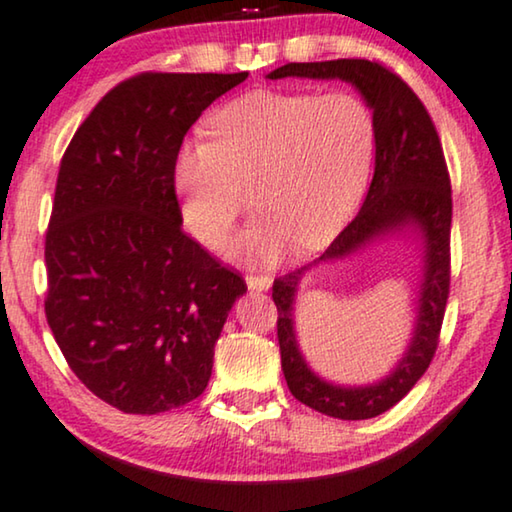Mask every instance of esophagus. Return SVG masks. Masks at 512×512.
Returning <instances> with one entry per match:
<instances>
[{
    "label": "esophagus",
    "instance_id": "obj_1",
    "mask_svg": "<svg viewBox=\"0 0 512 512\" xmlns=\"http://www.w3.org/2000/svg\"><path fill=\"white\" fill-rule=\"evenodd\" d=\"M246 283H248L250 290L264 292V290H269V287H271V278L269 276H255V273H248Z\"/></svg>",
    "mask_w": 512,
    "mask_h": 512
}]
</instances>
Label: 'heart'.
<instances>
[{"mask_svg":"<svg viewBox=\"0 0 512 512\" xmlns=\"http://www.w3.org/2000/svg\"><path fill=\"white\" fill-rule=\"evenodd\" d=\"M206 129L211 141L183 143L174 167L183 225L201 246H220L248 185L259 213L227 250L250 262L327 246L355 215L376 150V118L355 92L253 90L215 109Z\"/></svg>","mask_w":512,"mask_h":512,"instance_id":"1","label":"heart"}]
</instances>
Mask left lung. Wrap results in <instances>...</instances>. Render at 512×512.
Masks as SVG:
<instances>
[{
    "label": "left lung",
    "mask_w": 512,
    "mask_h": 512,
    "mask_svg": "<svg viewBox=\"0 0 512 512\" xmlns=\"http://www.w3.org/2000/svg\"><path fill=\"white\" fill-rule=\"evenodd\" d=\"M315 78L350 83L376 118V169L362 211L311 264L273 280L278 308L280 364L294 399L338 420H369L413 390L434 359L445 304L450 294V176L434 122L424 104L401 78L369 60L290 62L271 71L278 78ZM410 228L423 241V283L418 295L416 329L400 364L378 384L345 388L320 379L305 364L293 331V304L300 278L313 265L335 261L383 235Z\"/></svg>",
    "instance_id": "1"
}]
</instances>
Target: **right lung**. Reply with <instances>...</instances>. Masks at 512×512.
I'll return each instance as SVG.
<instances>
[{
  "label": "right lung",
  "instance_id": "add662e5",
  "mask_svg": "<svg viewBox=\"0 0 512 512\" xmlns=\"http://www.w3.org/2000/svg\"><path fill=\"white\" fill-rule=\"evenodd\" d=\"M246 78L134 76L64 150L46 232V318L69 369L122 413L197 399L227 313L248 290L183 232L174 185L187 129Z\"/></svg>",
  "mask_w": 512,
  "mask_h": 512
}]
</instances>
